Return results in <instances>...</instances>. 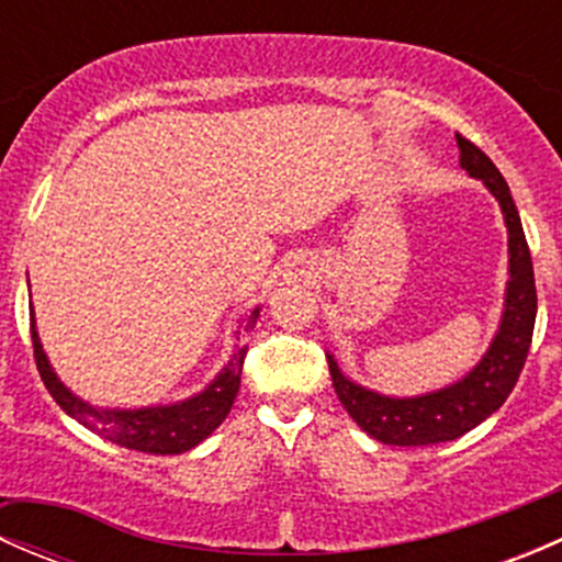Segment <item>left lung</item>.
<instances>
[{
    "label": "left lung",
    "instance_id": "8db88e82",
    "mask_svg": "<svg viewBox=\"0 0 562 562\" xmlns=\"http://www.w3.org/2000/svg\"><path fill=\"white\" fill-rule=\"evenodd\" d=\"M459 166L475 179H484L492 195L501 201L508 225V252H512V280L506 293V313L501 331L486 350L481 364L454 386L413 400H391L375 391H367L339 372L337 361L328 356L334 391L356 424L386 446H435L457 440L459 435L479 427L508 400L519 381L530 350L532 326H536V277H532L530 247H527L519 212L514 206L512 190L497 171L495 162L464 135L457 133Z\"/></svg>",
    "mask_w": 562,
    "mask_h": 562
}]
</instances>
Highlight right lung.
Instances as JSON below:
<instances>
[{"label": "right lung", "instance_id": "add662e5", "mask_svg": "<svg viewBox=\"0 0 562 562\" xmlns=\"http://www.w3.org/2000/svg\"><path fill=\"white\" fill-rule=\"evenodd\" d=\"M255 321H258V307L245 317V334L252 331ZM32 348H35L40 378H43L45 389L50 391V396H54L61 411L70 413L78 424H83L92 432L103 435L111 443L144 451V454H181V451H190L192 446L209 438L234 407L247 356L245 345V348L236 350L234 359L228 361V367L220 372L212 386L192 396V400L179 402V405L146 407V411H98V407L72 396L70 391L61 386L59 378L54 375L43 353V345L37 339L35 317H32Z\"/></svg>", "mask_w": 562, "mask_h": 562}]
</instances>
